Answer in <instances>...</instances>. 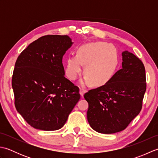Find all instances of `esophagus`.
Masks as SVG:
<instances>
[{"instance_id":"obj_1","label":"esophagus","mask_w":158,"mask_h":158,"mask_svg":"<svg viewBox=\"0 0 158 158\" xmlns=\"http://www.w3.org/2000/svg\"><path fill=\"white\" fill-rule=\"evenodd\" d=\"M86 92V90H85V89H80V92H79V93H80V94H81V96L83 97V94H84Z\"/></svg>"}]
</instances>
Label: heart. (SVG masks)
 Masks as SVG:
<instances>
[{
  "label": "heart",
  "instance_id": "1",
  "mask_svg": "<svg viewBox=\"0 0 158 158\" xmlns=\"http://www.w3.org/2000/svg\"><path fill=\"white\" fill-rule=\"evenodd\" d=\"M85 65V75L81 84L92 83L94 86H101L108 83L115 75L119 64L116 51L109 43H90L80 47L77 56L68 59L66 74L69 78L75 80Z\"/></svg>",
  "mask_w": 158,
  "mask_h": 158
}]
</instances>
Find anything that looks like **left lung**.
Returning <instances> with one entry per match:
<instances>
[{
    "label": "left lung",
    "mask_w": 158,
    "mask_h": 158,
    "mask_svg": "<svg viewBox=\"0 0 158 158\" xmlns=\"http://www.w3.org/2000/svg\"><path fill=\"white\" fill-rule=\"evenodd\" d=\"M122 68L108 83L84 94L89 105L88 121L99 133L123 130L142 109L147 88L145 66L128 51L122 53Z\"/></svg>",
    "instance_id": "1"
}]
</instances>
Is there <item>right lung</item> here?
Returning <instances> with one entry per match:
<instances>
[{
	"mask_svg": "<svg viewBox=\"0 0 158 158\" xmlns=\"http://www.w3.org/2000/svg\"><path fill=\"white\" fill-rule=\"evenodd\" d=\"M73 43L67 35H45L17 59L12 76L15 106L30 126L61 128L80 99L79 88L64 75L62 57Z\"/></svg>",
	"mask_w": 158,
	"mask_h": 158,
	"instance_id": "obj_1",
	"label": "right lung"
}]
</instances>
